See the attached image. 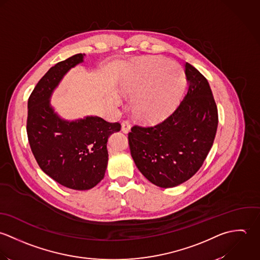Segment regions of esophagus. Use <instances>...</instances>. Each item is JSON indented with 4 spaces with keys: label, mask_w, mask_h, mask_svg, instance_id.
Masks as SVG:
<instances>
[{
    "label": "esophagus",
    "mask_w": 260,
    "mask_h": 260,
    "mask_svg": "<svg viewBox=\"0 0 260 260\" xmlns=\"http://www.w3.org/2000/svg\"><path fill=\"white\" fill-rule=\"evenodd\" d=\"M131 129V123H129V120L127 119H124L122 122H121V132L126 134L128 133Z\"/></svg>",
    "instance_id": "obj_1"
}]
</instances>
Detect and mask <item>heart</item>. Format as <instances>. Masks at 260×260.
Returning a JSON list of instances; mask_svg holds the SVG:
<instances>
[{"label": "heart", "mask_w": 260, "mask_h": 260, "mask_svg": "<svg viewBox=\"0 0 260 260\" xmlns=\"http://www.w3.org/2000/svg\"><path fill=\"white\" fill-rule=\"evenodd\" d=\"M133 98L135 116L145 122L167 118L181 102L186 88L182 67L160 56H145L132 63L120 81Z\"/></svg>", "instance_id": "1"}]
</instances>
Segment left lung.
<instances>
[{
  "label": "left lung",
  "mask_w": 260,
  "mask_h": 260,
  "mask_svg": "<svg viewBox=\"0 0 260 260\" xmlns=\"http://www.w3.org/2000/svg\"><path fill=\"white\" fill-rule=\"evenodd\" d=\"M188 91L176 110L156 125L136 124L127 135L140 172L160 188L176 187L193 177L211 150L218 110L207 79L186 62Z\"/></svg>",
  "instance_id": "8db88e82"
}]
</instances>
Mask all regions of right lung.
Here are the masks:
<instances>
[{"label": "right lung", "mask_w": 260, "mask_h": 260, "mask_svg": "<svg viewBox=\"0 0 260 260\" xmlns=\"http://www.w3.org/2000/svg\"><path fill=\"white\" fill-rule=\"evenodd\" d=\"M82 61L80 53L56 63L28 100L27 135L31 151L45 174L73 190L91 189L104 179L107 139L121 127L119 122H108L99 116L67 121L54 112L49 104L54 88L70 68Z\"/></svg>", "instance_id": "1"}]
</instances>
